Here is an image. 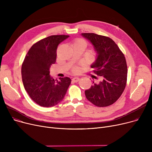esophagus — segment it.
I'll list each match as a JSON object with an SVG mask.
<instances>
[{"label":"esophagus","instance_id":"obj_1","mask_svg":"<svg viewBox=\"0 0 152 152\" xmlns=\"http://www.w3.org/2000/svg\"><path fill=\"white\" fill-rule=\"evenodd\" d=\"M79 79H79V77H73V79H72V81L74 82V83H77V82H78L79 81Z\"/></svg>","mask_w":152,"mask_h":152}]
</instances>
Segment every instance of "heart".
Wrapping results in <instances>:
<instances>
[{
  "label": "heart",
  "instance_id": "1",
  "mask_svg": "<svg viewBox=\"0 0 152 152\" xmlns=\"http://www.w3.org/2000/svg\"><path fill=\"white\" fill-rule=\"evenodd\" d=\"M83 44L85 46H86V45H87L86 42L83 39H76L73 44ZM79 67L77 66H74L73 67V68H72V71H73V72H75V73H77V72L79 71Z\"/></svg>",
  "mask_w": 152,
  "mask_h": 152
}]
</instances>
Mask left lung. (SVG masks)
I'll list each match as a JSON object with an SVG mask.
<instances>
[{
  "label": "left lung",
  "instance_id": "8db88e82",
  "mask_svg": "<svg viewBox=\"0 0 152 152\" xmlns=\"http://www.w3.org/2000/svg\"><path fill=\"white\" fill-rule=\"evenodd\" d=\"M82 35L89 40L97 52V58L91 68L100 79L99 83L93 81V85L85 91L86 97L97 107L110 106L120 97L126 86L127 67L124 55L108 37L95 33Z\"/></svg>",
  "mask_w": 152,
  "mask_h": 152
}]
</instances>
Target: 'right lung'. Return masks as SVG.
Masks as SVG:
<instances>
[{"instance_id": "right-lung-1", "label": "right lung", "mask_w": 152, "mask_h": 152, "mask_svg": "<svg viewBox=\"0 0 152 152\" xmlns=\"http://www.w3.org/2000/svg\"><path fill=\"white\" fill-rule=\"evenodd\" d=\"M68 35H53L34 44L21 66L23 86L30 98L37 105L52 107L62 101L71 84L68 77L59 80L50 76V68L56 62L58 45Z\"/></svg>"}]
</instances>
